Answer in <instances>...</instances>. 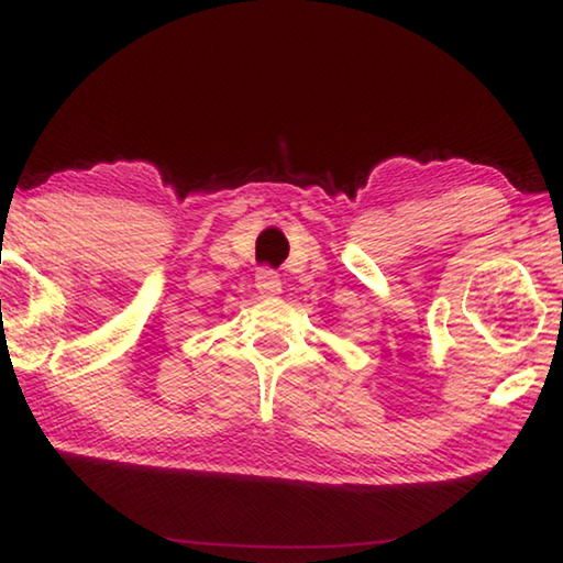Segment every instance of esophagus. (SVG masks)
<instances>
[{"mask_svg": "<svg viewBox=\"0 0 563 563\" xmlns=\"http://www.w3.org/2000/svg\"><path fill=\"white\" fill-rule=\"evenodd\" d=\"M255 288H258L263 298H278L283 292V283L278 278V273L263 268L258 271V275H255Z\"/></svg>", "mask_w": 563, "mask_h": 563, "instance_id": "obj_1", "label": "esophagus"}]
</instances>
